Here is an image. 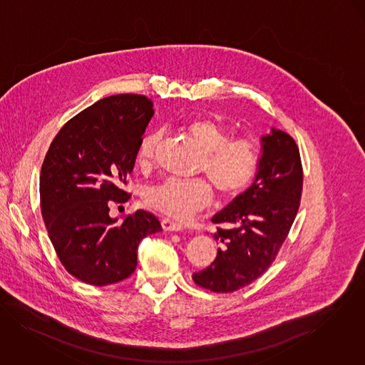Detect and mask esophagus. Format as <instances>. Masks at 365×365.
Here are the masks:
<instances>
[{"label": "esophagus", "mask_w": 365, "mask_h": 365, "mask_svg": "<svg viewBox=\"0 0 365 365\" xmlns=\"http://www.w3.org/2000/svg\"><path fill=\"white\" fill-rule=\"evenodd\" d=\"M161 226L167 232H179V230L183 229V225L180 224V222H176L173 220H169V218L161 220Z\"/></svg>", "instance_id": "obj_1"}]
</instances>
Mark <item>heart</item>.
I'll use <instances>...</instances> for the list:
<instances>
[{
  "label": "heart",
  "instance_id": "1",
  "mask_svg": "<svg viewBox=\"0 0 365 365\" xmlns=\"http://www.w3.org/2000/svg\"><path fill=\"white\" fill-rule=\"evenodd\" d=\"M183 130L202 153L200 170L205 173L221 198H235L252 183L258 167L255 141L246 138L230 139L224 123L210 116L187 119ZM160 140V132L143 136L138 148L139 164L153 163ZM144 202L172 218H186L212 202V190L201 179H167L144 192Z\"/></svg>",
  "mask_w": 365,
  "mask_h": 365
}]
</instances>
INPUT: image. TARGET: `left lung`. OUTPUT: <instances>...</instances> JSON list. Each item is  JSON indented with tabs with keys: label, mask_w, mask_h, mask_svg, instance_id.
I'll use <instances>...</instances> for the list:
<instances>
[{
	"label": "left lung",
	"mask_w": 365,
	"mask_h": 365,
	"mask_svg": "<svg viewBox=\"0 0 365 365\" xmlns=\"http://www.w3.org/2000/svg\"><path fill=\"white\" fill-rule=\"evenodd\" d=\"M303 190L296 141L272 128L261 138V157L252 186L212 217L217 258L193 274L198 286L230 293L259 278L275 259L294 222Z\"/></svg>",
	"instance_id": "obj_1"
}]
</instances>
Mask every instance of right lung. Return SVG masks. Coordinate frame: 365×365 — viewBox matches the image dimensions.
Listing matches in <instances>:
<instances>
[{"mask_svg":"<svg viewBox=\"0 0 365 365\" xmlns=\"http://www.w3.org/2000/svg\"><path fill=\"white\" fill-rule=\"evenodd\" d=\"M153 101L140 94L106 97L73 116L51 143L40 173L41 214L65 269L79 281L106 286L129 278L141 240L161 232L160 221L138 210L122 222L108 201L125 202Z\"/></svg>","mask_w":365,"mask_h":365,"instance_id":"add662e5","label":"right lung"}]
</instances>
